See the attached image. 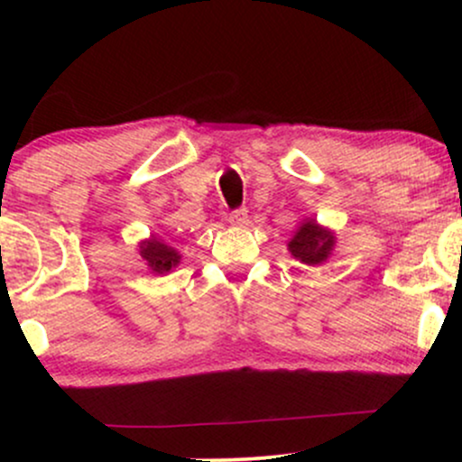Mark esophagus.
I'll use <instances>...</instances> for the list:
<instances>
[{
  "label": "esophagus",
  "mask_w": 462,
  "mask_h": 462,
  "mask_svg": "<svg viewBox=\"0 0 462 462\" xmlns=\"http://www.w3.org/2000/svg\"><path fill=\"white\" fill-rule=\"evenodd\" d=\"M227 221H230L232 226H245L247 224V210L245 208L230 210V213H227Z\"/></svg>",
  "instance_id": "obj_1"
}]
</instances>
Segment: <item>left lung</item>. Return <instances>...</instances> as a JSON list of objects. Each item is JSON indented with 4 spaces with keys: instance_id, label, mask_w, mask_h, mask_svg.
Here are the masks:
<instances>
[{
    "instance_id": "left-lung-1",
    "label": "left lung",
    "mask_w": 462,
    "mask_h": 462,
    "mask_svg": "<svg viewBox=\"0 0 462 462\" xmlns=\"http://www.w3.org/2000/svg\"><path fill=\"white\" fill-rule=\"evenodd\" d=\"M334 236L332 232L323 230L315 224V221H306L301 227L295 232V236L291 238L289 249L295 258L306 264H319L328 258V254L332 252Z\"/></svg>"
}]
</instances>
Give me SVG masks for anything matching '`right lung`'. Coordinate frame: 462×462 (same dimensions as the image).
<instances>
[{
    "label": "right lung",
    "instance_id": "right-lung-1",
    "mask_svg": "<svg viewBox=\"0 0 462 462\" xmlns=\"http://www.w3.org/2000/svg\"><path fill=\"white\" fill-rule=\"evenodd\" d=\"M141 256L145 258L147 264L152 267V272L156 273H167L171 272V267H176L180 263V254L173 247L164 245L158 238H150L141 245Z\"/></svg>",
    "mask_w": 462,
    "mask_h": 462
}]
</instances>
